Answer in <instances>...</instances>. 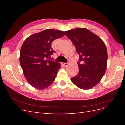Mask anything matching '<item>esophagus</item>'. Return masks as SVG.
I'll use <instances>...</instances> for the list:
<instances>
[{
	"instance_id": "esophagus-1",
	"label": "esophagus",
	"mask_w": 125,
	"mask_h": 125,
	"mask_svg": "<svg viewBox=\"0 0 125 125\" xmlns=\"http://www.w3.org/2000/svg\"><path fill=\"white\" fill-rule=\"evenodd\" d=\"M68 62H65V63H63V65H64V66H65V67H66V66H67L68 65Z\"/></svg>"
}]
</instances>
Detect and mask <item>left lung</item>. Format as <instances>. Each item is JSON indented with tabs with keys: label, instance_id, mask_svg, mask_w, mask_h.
<instances>
[{
	"label": "left lung",
	"instance_id": "obj_1",
	"mask_svg": "<svg viewBox=\"0 0 125 125\" xmlns=\"http://www.w3.org/2000/svg\"><path fill=\"white\" fill-rule=\"evenodd\" d=\"M79 54V73L71 81L78 88L90 89L99 83L106 69L107 52L100 37L85 28L65 32Z\"/></svg>",
	"mask_w": 125,
	"mask_h": 125
}]
</instances>
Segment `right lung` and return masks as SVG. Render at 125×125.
<instances>
[{"label": "right lung", "mask_w": 125, "mask_h": 125, "mask_svg": "<svg viewBox=\"0 0 125 125\" xmlns=\"http://www.w3.org/2000/svg\"><path fill=\"white\" fill-rule=\"evenodd\" d=\"M65 35L62 31L47 29L26 39L20 51V62L24 76L34 88L43 90L54 81L60 64L47 59L55 52L51 47L55 40Z\"/></svg>", "instance_id": "add662e5"}]
</instances>
